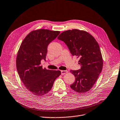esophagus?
<instances>
[{
    "instance_id": "34e87169",
    "label": "esophagus",
    "mask_w": 120,
    "mask_h": 120,
    "mask_svg": "<svg viewBox=\"0 0 120 120\" xmlns=\"http://www.w3.org/2000/svg\"><path fill=\"white\" fill-rule=\"evenodd\" d=\"M61 71V74L62 75H64L66 73H67L68 71L67 70H64V71Z\"/></svg>"
}]
</instances>
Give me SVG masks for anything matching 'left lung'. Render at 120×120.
<instances>
[{
	"label": "left lung",
	"instance_id": "obj_1",
	"mask_svg": "<svg viewBox=\"0 0 120 120\" xmlns=\"http://www.w3.org/2000/svg\"><path fill=\"white\" fill-rule=\"evenodd\" d=\"M57 38L64 41L71 54L79 58L78 70H71L75 77L70 87L79 93H85L94 86L103 69V61L99 45L88 32L77 29L61 33Z\"/></svg>",
	"mask_w": 120,
	"mask_h": 120
}]
</instances>
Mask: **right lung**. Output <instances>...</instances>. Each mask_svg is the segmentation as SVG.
<instances>
[{
    "mask_svg": "<svg viewBox=\"0 0 120 120\" xmlns=\"http://www.w3.org/2000/svg\"><path fill=\"white\" fill-rule=\"evenodd\" d=\"M60 34L47 29L33 30L24 38L16 60L19 75L25 87L37 96H44L52 89L60 71L43 69L41 60L46 61L49 44Z\"/></svg>",
    "mask_w": 120,
    "mask_h": 120,
    "instance_id": "obj_1",
    "label": "right lung"
}]
</instances>
